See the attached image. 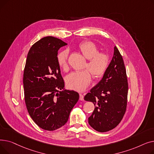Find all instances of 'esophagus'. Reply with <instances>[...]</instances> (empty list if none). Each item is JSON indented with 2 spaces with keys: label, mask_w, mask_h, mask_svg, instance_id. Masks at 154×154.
<instances>
[{
  "label": "esophagus",
  "mask_w": 154,
  "mask_h": 154,
  "mask_svg": "<svg viewBox=\"0 0 154 154\" xmlns=\"http://www.w3.org/2000/svg\"><path fill=\"white\" fill-rule=\"evenodd\" d=\"M79 95H80V100H84V94H79Z\"/></svg>",
  "instance_id": "34e87169"
}]
</instances>
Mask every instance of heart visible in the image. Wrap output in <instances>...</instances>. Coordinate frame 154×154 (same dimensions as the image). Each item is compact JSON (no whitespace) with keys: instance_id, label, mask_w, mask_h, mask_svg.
I'll return each instance as SVG.
<instances>
[{"instance_id":"obj_1","label":"heart","mask_w":154,"mask_h":154,"mask_svg":"<svg viewBox=\"0 0 154 154\" xmlns=\"http://www.w3.org/2000/svg\"><path fill=\"white\" fill-rule=\"evenodd\" d=\"M79 48L85 58L88 59L85 67L88 70L71 73L66 78V83L71 89L83 91L91 82V72L95 79H99L105 74L109 66V57L106 52H99L98 47L91 41L80 43ZM69 50L62 51L57 55L58 64L65 71L69 69Z\"/></svg>"}]
</instances>
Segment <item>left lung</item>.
I'll list each match as a JSON object with an SVG mask.
<instances>
[{"instance_id":"obj_1","label":"left lung","mask_w":154,"mask_h":154,"mask_svg":"<svg viewBox=\"0 0 154 154\" xmlns=\"http://www.w3.org/2000/svg\"><path fill=\"white\" fill-rule=\"evenodd\" d=\"M128 82L122 56L116 46L109 66L100 81L85 95L95 109L88 124L95 131L106 132L116 127L127 108Z\"/></svg>"}]
</instances>
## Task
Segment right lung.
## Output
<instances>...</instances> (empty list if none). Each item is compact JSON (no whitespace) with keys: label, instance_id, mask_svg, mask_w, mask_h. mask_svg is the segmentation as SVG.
I'll list each match as a JSON object with an SVG mask.
<instances>
[{"label":"right lung","instance_id":"obj_1","mask_svg":"<svg viewBox=\"0 0 154 154\" xmlns=\"http://www.w3.org/2000/svg\"><path fill=\"white\" fill-rule=\"evenodd\" d=\"M67 44L59 38L45 37L31 47L27 57L23 77L26 105L34 122L46 131L66 124L79 99L77 92L64 90L57 62L59 49Z\"/></svg>","mask_w":154,"mask_h":154}]
</instances>
